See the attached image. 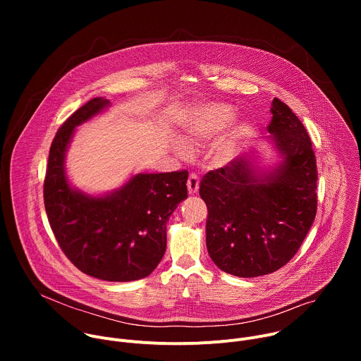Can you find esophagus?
Instances as JSON below:
<instances>
[{
  "label": "esophagus",
  "mask_w": 361,
  "mask_h": 361,
  "mask_svg": "<svg viewBox=\"0 0 361 361\" xmlns=\"http://www.w3.org/2000/svg\"><path fill=\"white\" fill-rule=\"evenodd\" d=\"M187 188L190 194H195L200 188V180L197 177V174H190L188 180H187Z\"/></svg>",
  "instance_id": "obj_1"
}]
</instances>
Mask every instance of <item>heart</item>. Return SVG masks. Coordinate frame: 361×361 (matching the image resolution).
I'll return each mask as SVG.
<instances>
[{
    "mask_svg": "<svg viewBox=\"0 0 361 361\" xmlns=\"http://www.w3.org/2000/svg\"><path fill=\"white\" fill-rule=\"evenodd\" d=\"M234 116L235 113L233 107L220 104V102H213V104L201 107L191 116L184 127L185 142L194 145L210 141L234 120ZM176 151L181 157L190 156V148L181 141L176 142ZM223 156L226 157L227 154L224 152Z\"/></svg>",
    "mask_w": 361,
    "mask_h": 361,
    "instance_id": "b5f03b06",
    "label": "heart"
}]
</instances>
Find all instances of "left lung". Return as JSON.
<instances>
[{
  "label": "left lung",
  "mask_w": 361,
  "mask_h": 361,
  "mask_svg": "<svg viewBox=\"0 0 361 361\" xmlns=\"http://www.w3.org/2000/svg\"><path fill=\"white\" fill-rule=\"evenodd\" d=\"M267 127L280 154L269 173L235 159L200 183L207 204L205 243L214 264L237 277H259L286 266L317 213V166L302 123L279 98Z\"/></svg>",
  "instance_id": "1"
}]
</instances>
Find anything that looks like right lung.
<instances>
[{"instance_id":"right-lung-1","label":"right lung","mask_w":361,"mask_h":361,"mask_svg":"<svg viewBox=\"0 0 361 361\" xmlns=\"http://www.w3.org/2000/svg\"><path fill=\"white\" fill-rule=\"evenodd\" d=\"M109 106L106 98H92L57 131L49 148L44 204L51 230L80 271L106 281H134L149 276L161 262L166 224L187 198L188 173L135 174L101 197L73 188L64 160L74 130Z\"/></svg>"}]
</instances>
